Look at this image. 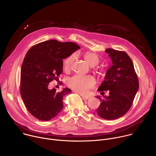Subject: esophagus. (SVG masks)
I'll return each instance as SVG.
<instances>
[{
	"label": "esophagus",
	"instance_id": "esophagus-1",
	"mask_svg": "<svg viewBox=\"0 0 156 156\" xmlns=\"http://www.w3.org/2000/svg\"><path fill=\"white\" fill-rule=\"evenodd\" d=\"M80 95H81V96L82 97V98L83 99H90V96H86V95H83V94H80Z\"/></svg>",
	"mask_w": 156,
	"mask_h": 156
}]
</instances>
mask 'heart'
Instances as JSON below:
<instances>
[{
	"mask_svg": "<svg viewBox=\"0 0 156 156\" xmlns=\"http://www.w3.org/2000/svg\"><path fill=\"white\" fill-rule=\"evenodd\" d=\"M76 54H73L64 61V68L69 70L76 58ZM84 59L87 63L91 66L96 65L99 62V57L96 54L87 52L84 54ZM68 86L72 90L80 94H85L92 89L96 84V81L92 76H84L81 75H75L67 80Z\"/></svg>",
	"mask_w": 156,
	"mask_h": 156,
	"instance_id": "obj_1",
	"label": "heart"
}]
</instances>
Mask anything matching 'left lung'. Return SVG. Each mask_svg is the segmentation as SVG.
Masks as SVG:
<instances>
[{"label": "left lung", "instance_id": "obj_1", "mask_svg": "<svg viewBox=\"0 0 156 156\" xmlns=\"http://www.w3.org/2000/svg\"><path fill=\"white\" fill-rule=\"evenodd\" d=\"M112 61L104 81L98 91L102 97L96 96L101 104L98 115L105 120H114L124 115L130 108L139 89V82L133 63L123 51L107 49L105 51ZM109 93L104 96V92Z\"/></svg>", "mask_w": 156, "mask_h": 156}]
</instances>
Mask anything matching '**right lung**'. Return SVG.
<instances>
[{
  "label": "right lung",
  "mask_w": 156,
  "mask_h": 156,
  "mask_svg": "<svg viewBox=\"0 0 156 156\" xmlns=\"http://www.w3.org/2000/svg\"><path fill=\"white\" fill-rule=\"evenodd\" d=\"M80 48L74 42L51 39L36 44L27 53L21 69L20 93L29 112L38 120L49 121L63 109V98L71 90L56 92L48 86L62 73V60Z\"/></svg>",
  "instance_id": "right-lung-1"
}]
</instances>
